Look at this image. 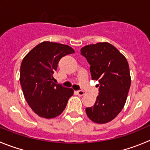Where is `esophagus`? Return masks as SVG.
Segmentation results:
<instances>
[{
	"label": "esophagus",
	"instance_id": "obj_1",
	"mask_svg": "<svg viewBox=\"0 0 150 150\" xmlns=\"http://www.w3.org/2000/svg\"><path fill=\"white\" fill-rule=\"evenodd\" d=\"M76 93H77V95H78V96H84V95H85V92H84V91H82V90L76 91Z\"/></svg>",
	"mask_w": 150,
	"mask_h": 150
}]
</instances>
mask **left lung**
Listing matches in <instances>:
<instances>
[{
    "instance_id": "obj_1",
    "label": "left lung",
    "mask_w": 150,
    "mask_h": 150,
    "mask_svg": "<svg viewBox=\"0 0 150 150\" xmlns=\"http://www.w3.org/2000/svg\"><path fill=\"white\" fill-rule=\"evenodd\" d=\"M90 65L92 80L98 81L99 93L94 106L86 108L90 120L105 124L113 120L124 108L131 85L126 58L107 42L85 46L81 50Z\"/></svg>"
}]
</instances>
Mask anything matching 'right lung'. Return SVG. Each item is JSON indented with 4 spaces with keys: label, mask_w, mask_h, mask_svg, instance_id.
Wrapping results in <instances>:
<instances>
[{
    "label": "right lung",
    "mask_w": 150,
    "mask_h": 150,
    "mask_svg": "<svg viewBox=\"0 0 150 150\" xmlns=\"http://www.w3.org/2000/svg\"><path fill=\"white\" fill-rule=\"evenodd\" d=\"M75 52L72 47L44 41L31 50L21 66L20 82L23 96L32 110L42 117L61 115L74 91L52 82L53 73L64 56Z\"/></svg>",
    "instance_id": "obj_1"
}]
</instances>
